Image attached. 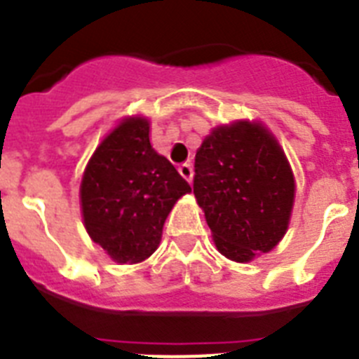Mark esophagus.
Here are the masks:
<instances>
[{"mask_svg": "<svg viewBox=\"0 0 359 359\" xmlns=\"http://www.w3.org/2000/svg\"><path fill=\"white\" fill-rule=\"evenodd\" d=\"M177 170H180V174H182V176L185 177L187 182H192V176H194L192 165H190V163H182V165H180V167H177Z\"/></svg>", "mask_w": 359, "mask_h": 359, "instance_id": "34e87169", "label": "esophagus"}]
</instances>
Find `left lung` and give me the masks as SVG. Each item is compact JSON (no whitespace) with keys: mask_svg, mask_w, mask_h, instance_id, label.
<instances>
[{"mask_svg":"<svg viewBox=\"0 0 359 359\" xmlns=\"http://www.w3.org/2000/svg\"><path fill=\"white\" fill-rule=\"evenodd\" d=\"M194 194L224 257L252 261L277 246L290 223L294 180L262 126L217 128L196 152Z\"/></svg>","mask_w":359,"mask_h":359,"instance_id":"1","label":"left lung"}]
</instances>
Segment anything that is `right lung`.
Instances as JSON below:
<instances>
[{
    "mask_svg": "<svg viewBox=\"0 0 359 359\" xmlns=\"http://www.w3.org/2000/svg\"><path fill=\"white\" fill-rule=\"evenodd\" d=\"M190 185L149 142L145 118L123 120L97 147L81 183L84 224L116 262L152 255L170 208Z\"/></svg>",
    "mask_w": 359,
    "mask_h": 359,
    "instance_id": "1",
    "label": "right lung"
}]
</instances>
